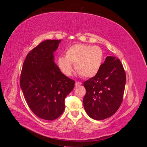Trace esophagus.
<instances>
[{"label":"esophagus","mask_w":147,"mask_h":147,"mask_svg":"<svg viewBox=\"0 0 147 147\" xmlns=\"http://www.w3.org/2000/svg\"><path fill=\"white\" fill-rule=\"evenodd\" d=\"M82 84V83L81 82H75V86H80V85H81Z\"/></svg>","instance_id":"34e87169"}]
</instances>
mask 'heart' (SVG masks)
<instances>
[{
    "mask_svg": "<svg viewBox=\"0 0 147 147\" xmlns=\"http://www.w3.org/2000/svg\"><path fill=\"white\" fill-rule=\"evenodd\" d=\"M104 55L97 46L84 44H75L70 47L65 53V57L57 58V65L65 75L69 76L74 70L72 64L82 76L84 78L94 77L103 64Z\"/></svg>",
    "mask_w": 147,
    "mask_h": 147,
    "instance_id": "obj_1",
    "label": "heart"
}]
</instances>
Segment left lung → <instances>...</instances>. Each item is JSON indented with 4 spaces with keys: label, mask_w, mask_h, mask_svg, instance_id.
<instances>
[{
    "label": "left lung",
    "mask_w": 147,
    "mask_h": 147,
    "mask_svg": "<svg viewBox=\"0 0 147 147\" xmlns=\"http://www.w3.org/2000/svg\"><path fill=\"white\" fill-rule=\"evenodd\" d=\"M125 84L121 61L116 57H106L99 72L83 83V105L88 116L96 120L112 116L121 105Z\"/></svg>",
    "instance_id": "left-lung-1"
}]
</instances>
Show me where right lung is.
I'll return each mask as SVG.
<instances>
[{"label": "right lung", "instance_id": "right-lung-1", "mask_svg": "<svg viewBox=\"0 0 147 147\" xmlns=\"http://www.w3.org/2000/svg\"><path fill=\"white\" fill-rule=\"evenodd\" d=\"M61 40H48L26 56L22 68L20 86L32 112L46 120H54L63 113L64 99L73 90L75 81L61 72L53 53Z\"/></svg>", "mask_w": 147, "mask_h": 147}]
</instances>
